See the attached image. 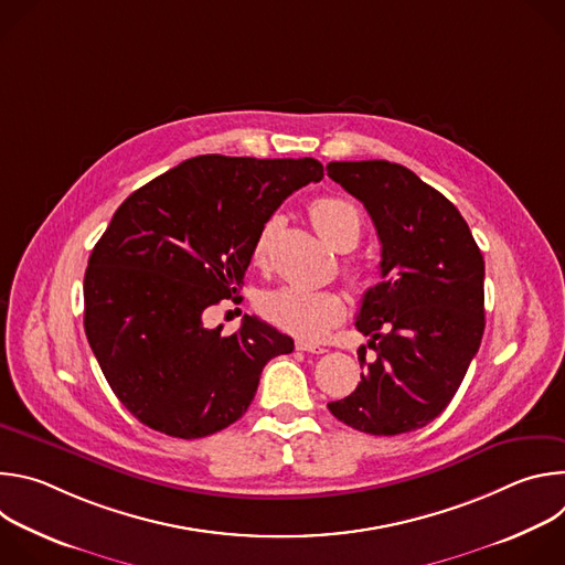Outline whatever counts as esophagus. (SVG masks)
<instances>
[{
  "label": "esophagus",
  "instance_id": "1",
  "mask_svg": "<svg viewBox=\"0 0 565 565\" xmlns=\"http://www.w3.org/2000/svg\"><path fill=\"white\" fill-rule=\"evenodd\" d=\"M295 349H297V351H301V353H315V355L327 353V349H324V347H319V344H310V342H303V340H299V342L295 344Z\"/></svg>",
  "mask_w": 565,
  "mask_h": 565
}]
</instances>
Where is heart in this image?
<instances>
[{"label": "heart", "instance_id": "heart-1", "mask_svg": "<svg viewBox=\"0 0 565 565\" xmlns=\"http://www.w3.org/2000/svg\"><path fill=\"white\" fill-rule=\"evenodd\" d=\"M310 216L319 234L324 236L338 253H351L362 236V214L349 199L319 196L310 205ZM281 225V216H270L255 241L253 259L257 266H266L273 238ZM347 275L353 284L362 281L358 266H347ZM259 308L275 327L303 338H327L347 315V301L335 290H310L299 286H279L262 295Z\"/></svg>", "mask_w": 565, "mask_h": 565}]
</instances>
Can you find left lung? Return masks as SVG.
Listing matches in <instances>:
<instances>
[{
    "instance_id": "1",
    "label": "left lung",
    "mask_w": 565,
    "mask_h": 565,
    "mask_svg": "<svg viewBox=\"0 0 565 565\" xmlns=\"http://www.w3.org/2000/svg\"><path fill=\"white\" fill-rule=\"evenodd\" d=\"M329 177L364 203L382 244V281L364 292L355 327L358 388L329 402L344 425L371 436L416 431L456 395L486 331V262L456 205L388 160H342Z\"/></svg>"
}]
</instances>
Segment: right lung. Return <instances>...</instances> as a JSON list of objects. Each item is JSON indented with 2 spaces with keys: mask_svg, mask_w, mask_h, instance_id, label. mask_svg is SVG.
<instances>
[{
  "mask_svg": "<svg viewBox=\"0 0 565 565\" xmlns=\"http://www.w3.org/2000/svg\"><path fill=\"white\" fill-rule=\"evenodd\" d=\"M321 179L315 158L205 153L116 210L85 273V333L134 418L194 440L248 412L268 360L295 344L255 315L223 335L203 312L238 292L273 212Z\"/></svg>",
  "mask_w": 565,
  "mask_h": 565,
  "instance_id": "add662e5",
  "label": "right lung"
}]
</instances>
